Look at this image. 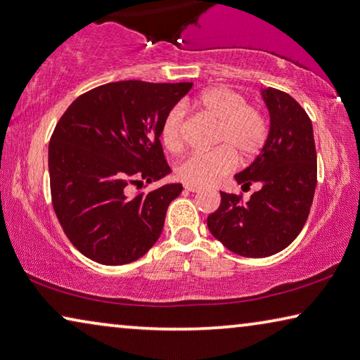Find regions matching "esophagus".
<instances>
[{
    "label": "esophagus",
    "mask_w": 360,
    "mask_h": 360,
    "mask_svg": "<svg viewBox=\"0 0 360 360\" xmlns=\"http://www.w3.org/2000/svg\"><path fill=\"white\" fill-rule=\"evenodd\" d=\"M184 189L189 191V192H200L202 187L200 186H194V184H186Z\"/></svg>",
    "instance_id": "esophagus-1"
}]
</instances>
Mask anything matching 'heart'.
Returning <instances> with one entry per match:
<instances>
[{"label": "heart", "instance_id": "heart-1", "mask_svg": "<svg viewBox=\"0 0 360 360\" xmlns=\"http://www.w3.org/2000/svg\"><path fill=\"white\" fill-rule=\"evenodd\" d=\"M195 108L217 122L213 146L207 153H192L178 168L181 181L194 186H208L228 174L239 160H250L260 152L266 141V120L259 108L248 105L238 90L218 85L207 89L194 101ZM162 142L171 153H179L184 147V111L173 108L162 126Z\"/></svg>", "mask_w": 360, "mask_h": 360}]
</instances>
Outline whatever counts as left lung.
<instances>
[{"instance_id":"obj_1","label":"left lung","mask_w":360,"mask_h":360,"mask_svg":"<svg viewBox=\"0 0 360 360\" xmlns=\"http://www.w3.org/2000/svg\"><path fill=\"white\" fill-rule=\"evenodd\" d=\"M270 112V132L257 158L234 176L243 189L260 191L248 202L221 194L218 210L208 214L213 238L243 257H270L286 249L302 231L317 186V152L312 121L286 92L262 90Z\"/></svg>"}]
</instances>
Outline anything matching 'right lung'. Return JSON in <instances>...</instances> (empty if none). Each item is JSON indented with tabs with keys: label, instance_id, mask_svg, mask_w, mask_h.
Returning <instances> with one entry per match:
<instances>
[{
	"label": "right lung",
	"instance_id": "add662e5",
	"mask_svg": "<svg viewBox=\"0 0 360 360\" xmlns=\"http://www.w3.org/2000/svg\"><path fill=\"white\" fill-rule=\"evenodd\" d=\"M192 82L120 80L77 96L48 147L51 202L74 248L103 265L141 259L163 231L181 184L129 195L171 173L162 142L168 112Z\"/></svg>",
	"mask_w": 360,
	"mask_h": 360
}]
</instances>
